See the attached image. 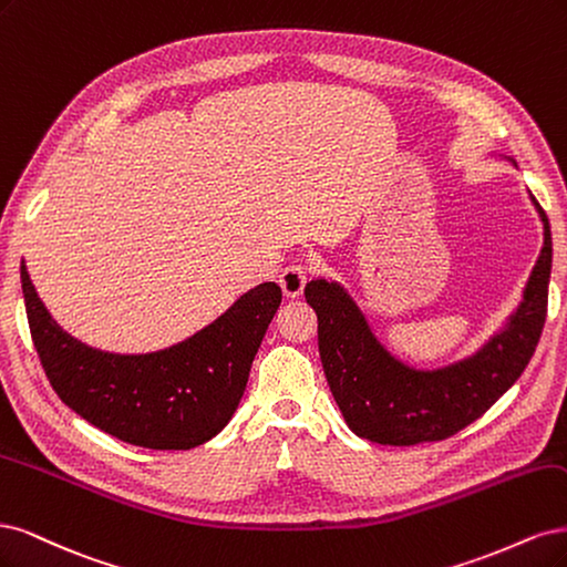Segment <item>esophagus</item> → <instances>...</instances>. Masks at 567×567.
<instances>
[{"label": "esophagus", "mask_w": 567, "mask_h": 567, "mask_svg": "<svg viewBox=\"0 0 567 567\" xmlns=\"http://www.w3.org/2000/svg\"><path fill=\"white\" fill-rule=\"evenodd\" d=\"M278 282H280L282 291H285V297H289V299L301 297V291H303L306 282H308V266L299 264V261L287 266L280 272V280Z\"/></svg>", "instance_id": "1"}]
</instances>
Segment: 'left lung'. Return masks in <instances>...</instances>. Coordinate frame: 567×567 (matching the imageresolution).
I'll return each mask as SVG.
<instances>
[{
  "label": "left lung",
  "instance_id": "left-lung-1",
  "mask_svg": "<svg viewBox=\"0 0 567 567\" xmlns=\"http://www.w3.org/2000/svg\"><path fill=\"white\" fill-rule=\"evenodd\" d=\"M533 203L544 224V247L520 306L478 353L447 368L414 370L400 362L379 343L368 318L339 282L306 285V301L318 316L322 370L355 435L379 445L445 441L514 386L537 349L549 303L551 228L535 197Z\"/></svg>",
  "mask_w": 567,
  "mask_h": 567
}]
</instances>
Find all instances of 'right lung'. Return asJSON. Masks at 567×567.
Returning a JSON list of instances; mask_svg holds the SVG:
<instances>
[{
	"mask_svg": "<svg viewBox=\"0 0 567 567\" xmlns=\"http://www.w3.org/2000/svg\"><path fill=\"white\" fill-rule=\"evenodd\" d=\"M21 285L32 343L53 391L89 424L151 450L197 447L230 422L282 301V289L264 282L190 339L157 353L120 355L63 332L25 264Z\"/></svg>",
	"mask_w": 567,
	"mask_h": 567,
	"instance_id": "1",
	"label": "right lung"
}]
</instances>
